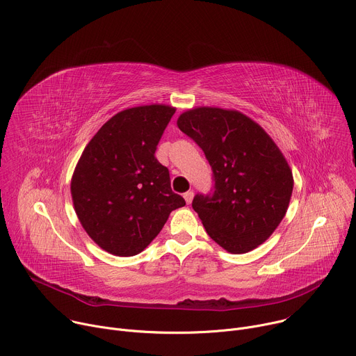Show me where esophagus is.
<instances>
[{
	"mask_svg": "<svg viewBox=\"0 0 356 356\" xmlns=\"http://www.w3.org/2000/svg\"><path fill=\"white\" fill-rule=\"evenodd\" d=\"M184 200H185V202L189 205V204L192 202V200H193V192H192V191L185 192V193H184Z\"/></svg>",
	"mask_w": 356,
	"mask_h": 356,
	"instance_id": "1",
	"label": "esophagus"
}]
</instances>
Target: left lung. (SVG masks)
Returning <instances> with one entry per match:
<instances>
[{"label": "left lung", "instance_id": "8db88e82", "mask_svg": "<svg viewBox=\"0 0 356 356\" xmlns=\"http://www.w3.org/2000/svg\"><path fill=\"white\" fill-rule=\"evenodd\" d=\"M177 124L212 167V193L192 201L211 239L234 254L264 243L283 220L294 186L279 147L236 110L196 107L182 113Z\"/></svg>", "mask_w": 356, "mask_h": 356}]
</instances>
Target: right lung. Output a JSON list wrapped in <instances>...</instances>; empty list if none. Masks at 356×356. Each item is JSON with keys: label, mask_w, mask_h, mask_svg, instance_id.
Segmentation results:
<instances>
[{"label": "right lung", "mask_w": 356, "mask_h": 356, "mask_svg": "<svg viewBox=\"0 0 356 356\" xmlns=\"http://www.w3.org/2000/svg\"><path fill=\"white\" fill-rule=\"evenodd\" d=\"M175 108L138 106L113 115L83 149L70 192L86 233L114 256L143 252L185 205L155 149Z\"/></svg>", "instance_id": "1"}]
</instances>
